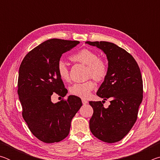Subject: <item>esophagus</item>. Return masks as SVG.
Segmentation results:
<instances>
[{"mask_svg": "<svg viewBox=\"0 0 160 160\" xmlns=\"http://www.w3.org/2000/svg\"><path fill=\"white\" fill-rule=\"evenodd\" d=\"M82 104L84 105L88 104V101H87V100H85V99H82Z\"/></svg>", "mask_w": 160, "mask_h": 160, "instance_id": "obj_1", "label": "esophagus"}]
</instances>
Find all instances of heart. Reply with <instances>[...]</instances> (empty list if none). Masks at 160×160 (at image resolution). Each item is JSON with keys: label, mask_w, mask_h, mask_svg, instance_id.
Here are the masks:
<instances>
[{"label": "heart", "mask_w": 160, "mask_h": 160, "mask_svg": "<svg viewBox=\"0 0 160 160\" xmlns=\"http://www.w3.org/2000/svg\"><path fill=\"white\" fill-rule=\"evenodd\" d=\"M75 63L87 67V78H92L97 82L105 80L108 74V66L104 60L99 58L97 53L88 48H82L70 57ZM57 72L62 80L68 82L70 80L69 69L64 61H59L57 64ZM94 88V82L88 80L82 83H75L70 86V93L72 95L86 99Z\"/></svg>", "instance_id": "b5f03b06"}]
</instances>
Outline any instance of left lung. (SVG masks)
I'll list each match as a JSON object with an SVG mask.
<instances>
[{"mask_svg":"<svg viewBox=\"0 0 160 160\" xmlns=\"http://www.w3.org/2000/svg\"><path fill=\"white\" fill-rule=\"evenodd\" d=\"M86 44L97 47L107 55L108 74L97 95L104 100H111L108 108H104L100 101L89 102L94 110L90 120V131L105 142L120 141L136 121L142 100L140 68L131 54L113 43L87 42Z\"/></svg>","mask_w":160,"mask_h":160,"instance_id":"left-lung-1","label":"left lung"}]
</instances>
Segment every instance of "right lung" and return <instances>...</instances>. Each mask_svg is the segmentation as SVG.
Segmentation results:
<instances>
[{"label":"right lung","instance_id":"obj_1","mask_svg":"<svg viewBox=\"0 0 160 160\" xmlns=\"http://www.w3.org/2000/svg\"><path fill=\"white\" fill-rule=\"evenodd\" d=\"M78 41L51 39L27 54L19 69L18 94L22 117L32 133L41 141L53 143L68 135L70 123L82 107L80 97L68 93L57 72L62 54L79 44ZM53 93L63 97L53 104Z\"/></svg>","mask_w":160,"mask_h":160}]
</instances>
